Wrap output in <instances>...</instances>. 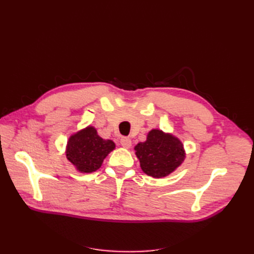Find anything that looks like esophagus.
Wrapping results in <instances>:
<instances>
[{"mask_svg": "<svg viewBox=\"0 0 254 254\" xmlns=\"http://www.w3.org/2000/svg\"><path fill=\"white\" fill-rule=\"evenodd\" d=\"M121 145L124 148H129L130 146H131V140H130L129 137H122V139H121Z\"/></svg>", "mask_w": 254, "mask_h": 254, "instance_id": "obj_1", "label": "esophagus"}]
</instances>
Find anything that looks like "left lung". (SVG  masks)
I'll list each match as a JSON object with an SVG mask.
<instances>
[{
  "mask_svg": "<svg viewBox=\"0 0 254 254\" xmlns=\"http://www.w3.org/2000/svg\"><path fill=\"white\" fill-rule=\"evenodd\" d=\"M134 150L142 171L155 178L170 175L184 160L181 142L158 129L151 130L146 142L137 144Z\"/></svg>",
  "mask_w": 254,
  "mask_h": 254,
  "instance_id": "1",
  "label": "left lung"
}]
</instances>
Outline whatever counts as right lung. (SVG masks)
Returning <instances> with one entry per match:
<instances>
[{
	"label": "right lung",
	"mask_w": 254,
	"mask_h": 254,
	"mask_svg": "<svg viewBox=\"0 0 254 254\" xmlns=\"http://www.w3.org/2000/svg\"><path fill=\"white\" fill-rule=\"evenodd\" d=\"M114 147L111 140H103L90 126L68 139L66 158L79 172L92 173L102 166L104 159Z\"/></svg>",
	"instance_id": "add662e5"
}]
</instances>
